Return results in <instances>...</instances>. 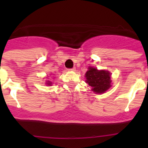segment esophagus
Instances as JSON below:
<instances>
[{
    "label": "esophagus",
    "instance_id": "esophagus-1",
    "mask_svg": "<svg viewBox=\"0 0 148 148\" xmlns=\"http://www.w3.org/2000/svg\"><path fill=\"white\" fill-rule=\"evenodd\" d=\"M69 70H70V71H75V70H76V68H75V67H73L72 69H69Z\"/></svg>",
    "mask_w": 148,
    "mask_h": 148
}]
</instances>
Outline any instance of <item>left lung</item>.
<instances>
[{
	"mask_svg": "<svg viewBox=\"0 0 148 148\" xmlns=\"http://www.w3.org/2000/svg\"><path fill=\"white\" fill-rule=\"evenodd\" d=\"M85 74L86 83L92 86V90L97 94L104 93L112 86L111 74L106 70H98L89 66Z\"/></svg>",
	"mask_w": 148,
	"mask_h": 148,
	"instance_id": "1",
	"label": "left lung"
}]
</instances>
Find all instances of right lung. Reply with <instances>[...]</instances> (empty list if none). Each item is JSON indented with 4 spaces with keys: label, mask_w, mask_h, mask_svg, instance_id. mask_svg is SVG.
<instances>
[{
    "label": "right lung",
    "mask_w": 148,
    "mask_h": 148,
    "mask_svg": "<svg viewBox=\"0 0 148 148\" xmlns=\"http://www.w3.org/2000/svg\"><path fill=\"white\" fill-rule=\"evenodd\" d=\"M46 84H47V85H50V86H51V85H52L51 84V82H50V81H46Z\"/></svg>",
    "instance_id": "right-lung-1"
}]
</instances>
